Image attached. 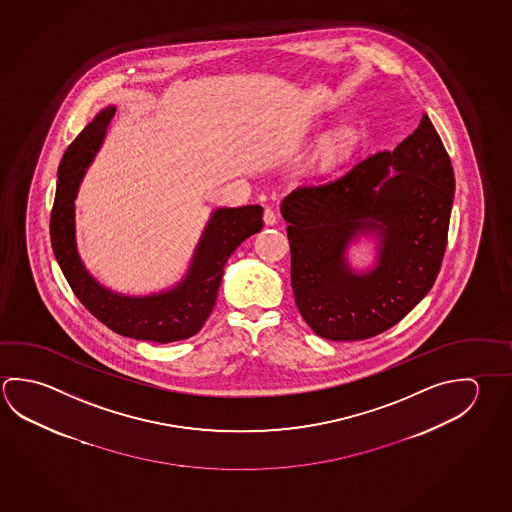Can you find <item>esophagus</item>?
<instances>
[{
  "mask_svg": "<svg viewBox=\"0 0 512 512\" xmlns=\"http://www.w3.org/2000/svg\"><path fill=\"white\" fill-rule=\"evenodd\" d=\"M264 223L266 226L277 225V214L273 212V208L268 207L264 210Z\"/></svg>",
  "mask_w": 512,
  "mask_h": 512,
  "instance_id": "34e87169",
  "label": "esophagus"
}]
</instances>
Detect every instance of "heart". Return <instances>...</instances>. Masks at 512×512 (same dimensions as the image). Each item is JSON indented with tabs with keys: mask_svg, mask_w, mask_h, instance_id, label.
I'll use <instances>...</instances> for the list:
<instances>
[{
	"mask_svg": "<svg viewBox=\"0 0 512 512\" xmlns=\"http://www.w3.org/2000/svg\"><path fill=\"white\" fill-rule=\"evenodd\" d=\"M356 145H358V135L349 127H343V129L334 131L323 142L318 160H320L323 167H334L338 163L349 160L350 154L356 151Z\"/></svg>",
	"mask_w": 512,
	"mask_h": 512,
	"instance_id": "b5f03b06",
	"label": "heart"
}]
</instances>
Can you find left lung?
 Wrapping results in <instances>:
<instances>
[{
	"label": "left lung",
	"mask_w": 512,
	"mask_h": 512,
	"mask_svg": "<svg viewBox=\"0 0 512 512\" xmlns=\"http://www.w3.org/2000/svg\"><path fill=\"white\" fill-rule=\"evenodd\" d=\"M453 196L451 160L426 113L392 153L296 187L280 210L305 323L325 340L356 341L401 322L439 275ZM359 234H374L380 253L374 269L356 274L344 253Z\"/></svg>",
	"instance_id": "8db88e82"
}]
</instances>
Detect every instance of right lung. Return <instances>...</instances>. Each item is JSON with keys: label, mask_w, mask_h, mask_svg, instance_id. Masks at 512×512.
<instances>
[{"label": "right lung", "mask_w": 512, "mask_h": 512, "mask_svg": "<svg viewBox=\"0 0 512 512\" xmlns=\"http://www.w3.org/2000/svg\"><path fill=\"white\" fill-rule=\"evenodd\" d=\"M115 106L102 109L66 149L57 172L50 217L55 259L75 296L111 331L135 340H187L205 325L216 305L226 260L239 244L262 230V207L217 208L199 239L189 271L180 284L154 295H120L91 277L75 243V198L82 176L99 153Z\"/></svg>", "instance_id": "obj_1"}]
</instances>
